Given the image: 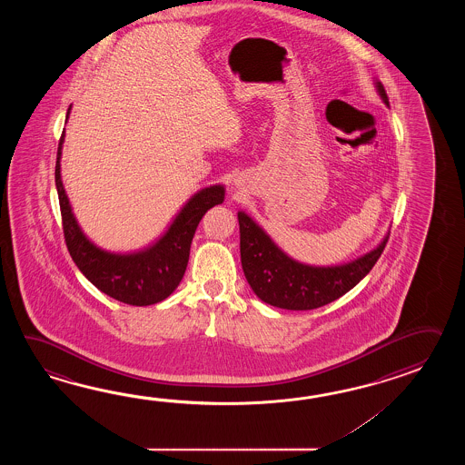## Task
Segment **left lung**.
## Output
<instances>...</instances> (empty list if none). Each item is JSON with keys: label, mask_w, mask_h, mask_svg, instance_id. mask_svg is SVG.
<instances>
[{"label": "left lung", "mask_w": 465, "mask_h": 465, "mask_svg": "<svg viewBox=\"0 0 465 465\" xmlns=\"http://www.w3.org/2000/svg\"><path fill=\"white\" fill-rule=\"evenodd\" d=\"M381 99L389 106L386 89L376 81ZM241 232V262L249 286L261 301L289 311H311L344 296L374 267L389 239L387 232L379 246L339 266H311L287 256L266 231L237 213Z\"/></svg>", "instance_id": "obj_1"}]
</instances>
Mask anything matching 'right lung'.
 Returning a JSON list of instances; mask_svg holds the SVG:
<instances>
[{
  "label": "right lung",
  "instance_id": "right-lung-1",
  "mask_svg": "<svg viewBox=\"0 0 465 465\" xmlns=\"http://www.w3.org/2000/svg\"><path fill=\"white\" fill-rule=\"evenodd\" d=\"M70 111L71 106L66 119ZM63 143L64 131L58 144L54 181L60 198L64 241L74 264L91 284L119 302L129 306H151L164 301L174 292L186 272L189 249L199 221L208 209L224 201V186L214 184L198 191L179 211L164 236L153 246L131 254L109 252L89 241L73 214L70 199L61 181Z\"/></svg>",
  "mask_w": 465,
  "mask_h": 465
}]
</instances>
